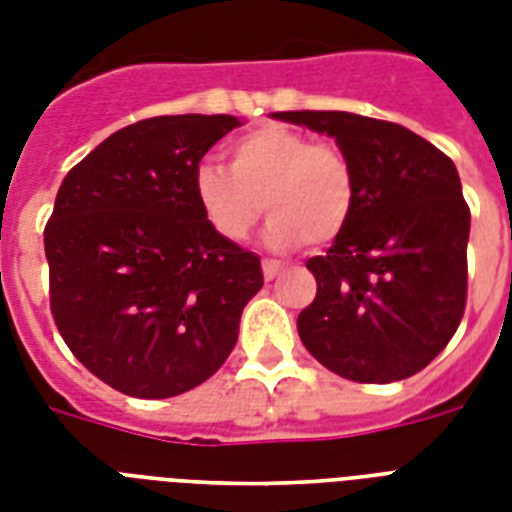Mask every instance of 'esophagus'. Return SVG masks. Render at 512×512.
Wrapping results in <instances>:
<instances>
[{"mask_svg": "<svg viewBox=\"0 0 512 512\" xmlns=\"http://www.w3.org/2000/svg\"><path fill=\"white\" fill-rule=\"evenodd\" d=\"M281 273V263H276V260H263V276L265 281H273L276 276Z\"/></svg>", "mask_w": 512, "mask_h": 512, "instance_id": "obj_1", "label": "esophagus"}]
</instances>
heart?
Segmentation results:
<instances>
[{"mask_svg": "<svg viewBox=\"0 0 512 512\" xmlns=\"http://www.w3.org/2000/svg\"><path fill=\"white\" fill-rule=\"evenodd\" d=\"M193 191L212 228L231 241L247 239L265 207V241L273 249L335 241L356 201L348 159L284 124H263L233 140L231 170L201 162Z\"/></svg>", "mask_w": 512, "mask_h": 512, "instance_id": "heart-1", "label": "heart"}]
</instances>
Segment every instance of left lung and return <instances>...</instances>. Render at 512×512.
Returning a JSON list of instances; mask_svg holds the SVG:
<instances>
[{
    "label": "left lung",
    "mask_w": 512,
    "mask_h": 512,
    "mask_svg": "<svg viewBox=\"0 0 512 512\" xmlns=\"http://www.w3.org/2000/svg\"><path fill=\"white\" fill-rule=\"evenodd\" d=\"M335 138L356 201L327 255L311 257L316 297L297 332L319 364L353 382L412 377L446 348L468 297L470 209L457 167L401 124L348 111H281Z\"/></svg>",
    "instance_id": "left-lung-1"
}]
</instances>
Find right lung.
Returning a JSON list of instances; mask_svg holds the SVG:
<instances>
[{"mask_svg": "<svg viewBox=\"0 0 512 512\" xmlns=\"http://www.w3.org/2000/svg\"><path fill=\"white\" fill-rule=\"evenodd\" d=\"M239 127L228 114L143 119L63 177L44 228L60 335L95 377L170 398L223 366L263 287L255 252L212 228L193 172Z\"/></svg>", "mask_w": 512, "mask_h": 512, "instance_id": "obj_1", "label": "right lung"}]
</instances>
